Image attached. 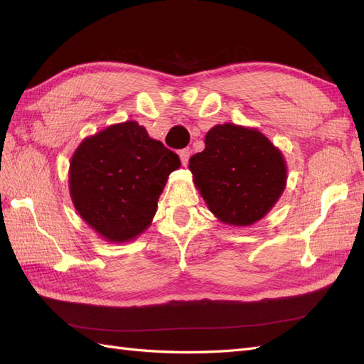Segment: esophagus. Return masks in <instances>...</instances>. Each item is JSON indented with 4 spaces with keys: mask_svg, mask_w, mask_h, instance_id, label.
I'll return each mask as SVG.
<instances>
[{
    "mask_svg": "<svg viewBox=\"0 0 364 364\" xmlns=\"http://www.w3.org/2000/svg\"><path fill=\"white\" fill-rule=\"evenodd\" d=\"M190 150L188 149H182L181 151H179V156H181V162H182V165H186L188 164V161H190Z\"/></svg>",
    "mask_w": 364,
    "mask_h": 364,
    "instance_id": "obj_1",
    "label": "esophagus"
}]
</instances>
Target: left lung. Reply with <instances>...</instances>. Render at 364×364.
Masks as SVG:
<instances>
[{
    "mask_svg": "<svg viewBox=\"0 0 364 364\" xmlns=\"http://www.w3.org/2000/svg\"><path fill=\"white\" fill-rule=\"evenodd\" d=\"M190 170L208 208L235 226L266 215L287 179L281 151L258 130L235 124L209 130L205 150L191 156Z\"/></svg>",
    "mask_w": 364,
    "mask_h": 364,
    "instance_id": "left-lung-1",
    "label": "left lung"
}]
</instances>
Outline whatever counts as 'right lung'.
I'll list each match as a JSON object with an SVG mask.
<instances>
[{
  "instance_id": "add662e5",
  "label": "right lung",
  "mask_w": 364,
  "mask_h": 364,
  "mask_svg": "<svg viewBox=\"0 0 364 364\" xmlns=\"http://www.w3.org/2000/svg\"><path fill=\"white\" fill-rule=\"evenodd\" d=\"M179 167V156L135 121L111 126L74 153V206L107 241L123 243L150 225L168 174Z\"/></svg>"
}]
</instances>
